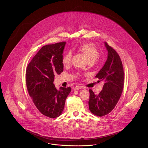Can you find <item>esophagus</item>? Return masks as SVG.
<instances>
[{
	"label": "esophagus",
	"instance_id": "34e87169",
	"mask_svg": "<svg viewBox=\"0 0 148 148\" xmlns=\"http://www.w3.org/2000/svg\"><path fill=\"white\" fill-rule=\"evenodd\" d=\"M81 88H82V87H81V86H78L73 87V90H75V91L81 89Z\"/></svg>",
	"mask_w": 148,
	"mask_h": 148
}]
</instances>
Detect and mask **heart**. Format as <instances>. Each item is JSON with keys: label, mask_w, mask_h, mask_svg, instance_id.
<instances>
[{"label": "heart", "mask_w": 148, "mask_h": 148, "mask_svg": "<svg viewBox=\"0 0 148 148\" xmlns=\"http://www.w3.org/2000/svg\"><path fill=\"white\" fill-rule=\"evenodd\" d=\"M77 50L81 53L86 58L88 62H94L99 57V53L95 46L92 43H84L76 48ZM71 60V53L68 52L64 56L62 63L64 66H68L70 65Z\"/></svg>", "instance_id": "1"}]
</instances>
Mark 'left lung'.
Here are the masks:
<instances>
[{"mask_svg":"<svg viewBox=\"0 0 148 148\" xmlns=\"http://www.w3.org/2000/svg\"><path fill=\"white\" fill-rule=\"evenodd\" d=\"M108 51L107 60L97 74L99 79L104 81L103 90L96 95L90 90L89 110L92 114L103 116L111 112L117 103L123 92L124 73L120 56L112 48L104 42Z\"/></svg>","mask_w":148,"mask_h":148,"instance_id":"left-lung-1","label":"left lung"}]
</instances>
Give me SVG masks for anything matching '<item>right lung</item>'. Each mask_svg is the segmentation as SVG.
Segmentation results:
<instances>
[{
	"instance_id": "add662e5",
	"label": "right lung",
	"mask_w": 148,
	"mask_h": 148,
	"mask_svg": "<svg viewBox=\"0 0 148 148\" xmlns=\"http://www.w3.org/2000/svg\"><path fill=\"white\" fill-rule=\"evenodd\" d=\"M66 42L44 46L34 56L26 70V84L33 102L44 115L56 118L62 114L71 88L53 84L55 74L64 70L63 53Z\"/></svg>"
}]
</instances>
